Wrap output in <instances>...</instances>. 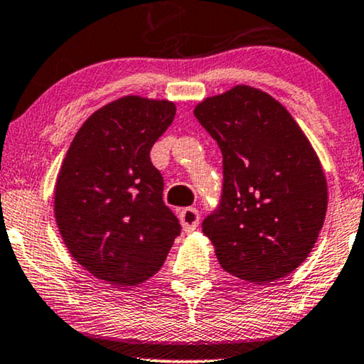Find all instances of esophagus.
I'll use <instances>...</instances> for the list:
<instances>
[{
	"instance_id": "1",
	"label": "esophagus",
	"mask_w": 364,
	"mask_h": 364,
	"mask_svg": "<svg viewBox=\"0 0 364 364\" xmlns=\"http://www.w3.org/2000/svg\"><path fill=\"white\" fill-rule=\"evenodd\" d=\"M178 218H181L183 232H193L198 227V222H200V212L193 207H187L178 213Z\"/></svg>"
}]
</instances>
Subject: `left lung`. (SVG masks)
<instances>
[{
    "mask_svg": "<svg viewBox=\"0 0 364 364\" xmlns=\"http://www.w3.org/2000/svg\"><path fill=\"white\" fill-rule=\"evenodd\" d=\"M197 121L223 157L218 207L202 222L222 268L270 283L310 255L326 215L321 164L290 112L250 86L207 97Z\"/></svg>",
    "mask_w": 364,
    "mask_h": 364,
    "instance_id": "1",
    "label": "left lung"
}]
</instances>
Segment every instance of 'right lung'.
Returning <instances> with one entry per match:
<instances>
[{"label": "right lung", "mask_w": 364, "mask_h": 364, "mask_svg": "<svg viewBox=\"0 0 364 364\" xmlns=\"http://www.w3.org/2000/svg\"><path fill=\"white\" fill-rule=\"evenodd\" d=\"M173 117V102L121 97L82 124L63 161L54 191L59 233L74 260L109 285L156 275L181 233L151 162Z\"/></svg>", "instance_id": "right-lung-1"}]
</instances>
